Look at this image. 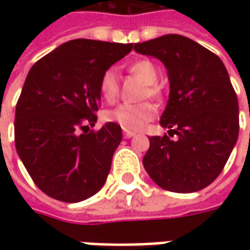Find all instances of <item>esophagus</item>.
<instances>
[{"label": "esophagus", "mask_w": 250, "mask_h": 250, "mask_svg": "<svg viewBox=\"0 0 250 250\" xmlns=\"http://www.w3.org/2000/svg\"><path fill=\"white\" fill-rule=\"evenodd\" d=\"M136 132H134V131H128V130H125L123 131V136H125V139H130V138H132V136H135Z\"/></svg>", "instance_id": "esophagus-1"}]
</instances>
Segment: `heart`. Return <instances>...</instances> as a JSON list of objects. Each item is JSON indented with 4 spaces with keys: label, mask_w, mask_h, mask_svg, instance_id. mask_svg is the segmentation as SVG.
<instances>
[{
    "label": "heart",
    "mask_w": 250,
    "mask_h": 250,
    "mask_svg": "<svg viewBox=\"0 0 250 250\" xmlns=\"http://www.w3.org/2000/svg\"><path fill=\"white\" fill-rule=\"evenodd\" d=\"M127 71L146 84L145 96L161 100L163 98V88L157 83L158 69L151 60L139 59L130 62L127 65ZM99 89L103 99L107 103H114L119 95V77L115 69L109 68L104 72L100 77ZM155 108L154 105L147 102H142L138 104H119L118 107L109 109L105 112V118L109 122H114L125 130L138 131L154 119Z\"/></svg>",
    "instance_id": "1"
}]
</instances>
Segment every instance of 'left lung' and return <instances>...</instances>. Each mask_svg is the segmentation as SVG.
Listing matches in <instances>:
<instances>
[{
    "instance_id": "left-lung-1",
    "label": "left lung",
    "mask_w": 250,
    "mask_h": 250,
    "mask_svg": "<svg viewBox=\"0 0 250 250\" xmlns=\"http://www.w3.org/2000/svg\"><path fill=\"white\" fill-rule=\"evenodd\" d=\"M167 69L170 96L161 125L168 135L151 136L143 166L165 190L193 193L209 186L225 167L238 138V100L224 62L185 36L165 35L134 45Z\"/></svg>"
}]
</instances>
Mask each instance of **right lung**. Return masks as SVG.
I'll use <instances>...</instances> for the list:
<instances>
[{
    "label": "right lung",
    "mask_w": 250,
    "mask_h": 250,
    "mask_svg": "<svg viewBox=\"0 0 250 250\" xmlns=\"http://www.w3.org/2000/svg\"><path fill=\"white\" fill-rule=\"evenodd\" d=\"M132 44L76 39L30 68L16 105L14 143L42 193L80 202L103 188L122 142L119 125L93 127L100 105V77L130 53Z\"/></svg>",
    "instance_id": "add662e5"
}]
</instances>
